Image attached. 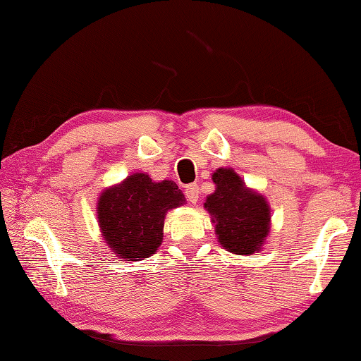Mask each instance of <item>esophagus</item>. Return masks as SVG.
<instances>
[{
    "instance_id": "esophagus-1",
    "label": "esophagus",
    "mask_w": 361,
    "mask_h": 361,
    "mask_svg": "<svg viewBox=\"0 0 361 361\" xmlns=\"http://www.w3.org/2000/svg\"><path fill=\"white\" fill-rule=\"evenodd\" d=\"M199 194H200V191H199V186H197V185H189V186L185 189L186 199H188L191 204L197 202V200H199Z\"/></svg>"
}]
</instances>
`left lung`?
<instances>
[{
    "label": "left lung",
    "instance_id": "8db88e82",
    "mask_svg": "<svg viewBox=\"0 0 361 361\" xmlns=\"http://www.w3.org/2000/svg\"><path fill=\"white\" fill-rule=\"evenodd\" d=\"M216 191L207 197L205 209L216 223L221 245L235 255L258 252L269 234L271 212L262 195L245 188L240 176L231 169L213 173Z\"/></svg>",
    "mask_w": 361,
    "mask_h": 361
}]
</instances>
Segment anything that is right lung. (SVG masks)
<instances>
[{"mask_svg": "<svg viewBox=\"0 0 361 361\" xmlns=\"http://www.w3.org/2000/svg\"><path fill=\"white\" fill-rule=\"evenodd\" d=\"M183 204L185 195L173 181L152 183L148 175L133 173L102 194L99 223L103 237L119 258H148L162 242L167 210Z\"/></svg>", "mask_w": 361, "mask_h": 361, "instance_id": "obj_1", "label": "right lung"}]
</instances>
